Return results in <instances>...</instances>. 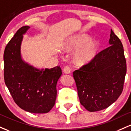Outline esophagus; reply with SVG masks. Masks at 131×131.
<instances>
[{"mask_svg":"<svg viewBox=\"0 0 131 131\" xmlns=\"http://www.w3.org/2000/svg\"><path fill=\"white\" fill-rule=\"evenodd\" d=\"M63 72H64V73L69 74V73H70V72H71V69L69 66H66V67H64V69H63Z\"/></svg>","mask_w":131,"mask_h":131,"instance_id":"esophagus-1","label":"esophagus"}]
</instances>
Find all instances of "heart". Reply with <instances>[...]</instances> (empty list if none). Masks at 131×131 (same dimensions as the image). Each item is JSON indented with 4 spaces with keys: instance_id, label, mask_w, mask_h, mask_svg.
<instances>
[{
    "instance_id": "obj_1",
    "label": "heart",
    "mask_w": 131,
    "mask_h": 131,
    "mask_svg": "<svg viewBox=\"0 0 131 131\" xmlns=\"http://www.w3.org/2000/svg\"><path fill=\"white\" fill-rule=\"evenodd\" d=\"M86 34L74 35L69 38L63 46L66 52H73V62L78 66H84L90 62L100 49V42L96 39H90Z\"/></svg>"
}]
</instances>
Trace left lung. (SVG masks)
Masks as SVG:
<instances>
[{"label": "left lung", "mask_w": 131, "mask_h": 131, "mask_svg": "<svg viewBox=\"0 0 131 131\" xmlns=\"http://www.w3.org/2000/svg\"><path fill=\"white\" fill-rule=\"evenodd\" d=\"M109 45L90 62L73 72L80 103L91 112L109 107L123 92L126 59L122 42L112 30Z\"/></svg>", "instance_id": "8db88e82"}]
</instances>
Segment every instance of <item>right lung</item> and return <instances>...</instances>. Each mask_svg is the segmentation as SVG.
<instances>
[{
	"mask_svg": "<svg viewBox=\"0 0 131 131\" xmlns=\"http://www.w3.org/2000/svg\"><path fill=\"white\" fill-rule=\"evenodd\" d=\"M30 28H20L5 47L4 80L14 101L20 108L32 113H46L55 104L56 85L62 70L60 66L39 69L22 59L23 35Z\"/></svg>",
	"mask_w": 131,
	"mask_h": 131,
	"instance_id": "add662e5",
	"label": "right lung"
}]
</instances>
